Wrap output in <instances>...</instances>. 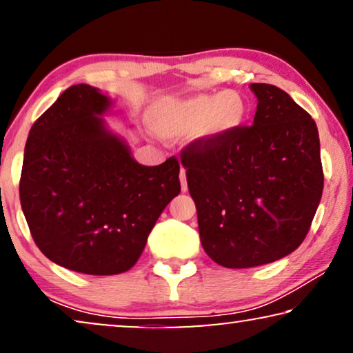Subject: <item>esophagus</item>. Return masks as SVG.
<instances>
[{
  "label": "esophagus",
  "instance_id": "34e87169",
  "mask_svg": "<svg viewBox=\"0 0 353 353\" xmlns=\"http://www.w3.org/2000/svg\"><path fill=\"white\" fill-rule=\"evenodd\" d=\"M180 181H181V191H183V192L188 191V181H186V172H185V168H181V172H180Z\"/></svg>",
  "mask_w": 353,
  "mask_h": 353
}]
</instances>
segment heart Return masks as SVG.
Segmentation results:
<instances>
[{"instance_id": "obj_1", "label": "heart", "mask_w": 353, "mask_h": 353, "mask_svg": "<svg viewBox=\"0 0 353 353\" xmlns=\"http://www.w3.org/2000/svg\"><path fill=\"white\" fill-rule=\"evenodd\" d=\"M148 119L162 137L181 138L197 132L205 139H220L243 127L248 119V103L234 91L165 98L151 105Z\"/></svg>"}]
</instances>
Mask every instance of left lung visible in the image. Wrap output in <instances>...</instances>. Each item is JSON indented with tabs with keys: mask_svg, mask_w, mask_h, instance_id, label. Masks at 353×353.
Masks as SVG:
<instances>
[{
	"mask_svg": "<svg viewBox=\"0 0 353 353\" xmlns=\"http://www.w3.org/2000/svg\"><path fill=\"white\" fill-rule=\"evenodd\" d=\"M254 125L181 152L202 248L221 267L250 268L294 252L323 194L315 120L274 85L252 83Z\"/></svg>",
	"mask_w": 353,
	"mask_h": 353,
	"instance_id": "left-lung-1",
	"label": "left lung"
}]
</instances>
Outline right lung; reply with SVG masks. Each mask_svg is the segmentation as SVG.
I'll return each instance as SVG.
<instances>
[{
    "label": "right lung",
    "instance_id": "add662e5",
    "mask_svg": "<svg viewBox=\"0 0 353 353\" xmlns=\"http://www.w3.org/2000/svg\"><path fill=\"white\" fill-rule=\"evenodd\" d=\"M110 99L74 85L33 123L19 183L38 249L85 274H119L138 262L162 210L180 194L175 157L138 163L99 117Z\"/></svg>",
    "mask_w": 353,
    "mask_h": 353
}]
</instances>
